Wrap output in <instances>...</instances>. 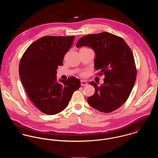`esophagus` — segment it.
<instances>
[{"mask_svg": "<svg viewBox=\"0 0 158 158\" xmlns=\"http://www.w3.org/2000/svg\"><path fill=\"white\" fill-rule=\"evenodd\" d=\"M88 85L87 82L84 80H81V86H86Z\"/></svg>", "mask_w": 158, "mask_h": 158, "instance_id": "34e87169", "label": "esophagus"}]
</instances>
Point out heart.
<instances>
[{
    "instance_id": "heart-1",
    "label": "heart",
    "mask_w": 158,
    "mask_h": 158,
    "mask_svg": "<svg viewBox=\"0 0 158 158\" xmlns=\"http://www.w3.org/2000/svg\"><path fill=\"white\" fill-rule=\"evenodd\" d=\"M80 74H81V75H85V73H83V72H82V73H80Z\"/></svg>"
}]
</instances>
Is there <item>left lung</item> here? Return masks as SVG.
<instances>
[{
	"label": "left lung",
	"instance_id": "8db88e82",
	"mask_svg": "<svg viewBox=\"0 0 158 158\" xmlns=\"http://www.w3.org/2000/svg\"><path fill=\"white\" fill-rule=\"evenodd\" d=\"M86 45L95 52L94 66L97 75H105L104 83L95 88L94 94L88 98L92 107L102 113L113 112L128 98L135 83L137 69L133 52L124 40L108 32L87 35L76 46Z\"/></svg>",
	"mask_w": 158,
	"mask_h": 158
}]
</instances>
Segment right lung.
<instances>
[{"label": "right lung", "mask_w": 158, "mask_h": 158, "mask_svg": "<svg viewBox=\"0 0 158 158\" xmlns=\"http://www.w3.org/2000/svg\"><path fill=\"white\" fill-rule=\"evenodd\" d=\"M74 36L42 37L30 45L23 54L19 73L26 93L42 113L53 115L64 110L81 85L71 77L56 82V69L63 66L64 55L73 44Z\"/></svg>", "instance_id": "add662e5"}]
</instances>
